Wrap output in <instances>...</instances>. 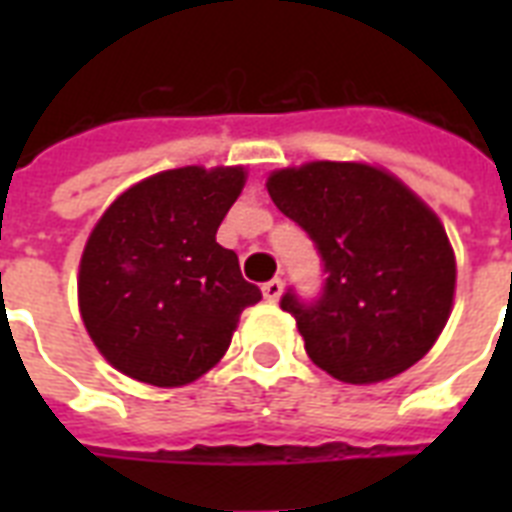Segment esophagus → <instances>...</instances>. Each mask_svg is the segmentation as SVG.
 <instances>
[{
    "label": "esophagus",
    "instance_id": "34e87169",
    "mask_svg": "<svg viewBox=\"0 0 512 512\" xmlns=\"http://www.w3.org/2000/svg\"><path fill=\"white\" fill-rule=\"evenodd\" d=\"M281 279H271V281H265L263 284V297L265 300H271V303H276L281 297Z\"/></svg>",
    "mask_w": 512,
    "mask_h": 512
}]
</instances>
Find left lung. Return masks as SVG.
I'll return each mask as SVG.
<instances>
[{"instance_id": "obj_1", "label": "left lung", "mask_w": 512, "mask_h": 512, "mask_svg": "<svg viewBox=\"0 0 512 512\" xmlns=\"http://www.w3.org/2000/svg\"><path fill=\"white\" fill-rule=\"evenodd\" d=\"M273 204L319 249L324 287L295 289V316L316 366L350 385L396 377L438 340L452 313V244L433 209L398 177L358 162H311L268 177Z\"/></svg>"}]
</instances>
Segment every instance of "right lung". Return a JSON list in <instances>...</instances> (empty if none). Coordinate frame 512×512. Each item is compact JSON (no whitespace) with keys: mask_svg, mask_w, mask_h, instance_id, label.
<instances>
[{"mask_svg":"<svg viewBox=\"0 0 512 512\" xmlns=\"http://www.w3.org/2000/svg\"><path fill=\"white\" fill-rule=\"evenodd\" d=\"M244 167H180L124 191L92 228L79 263V311L111 366L156 388L193 382L225 356L263 292L215 233Z\"/></svg>","mask_w":512,"mask_h":512,"instance_id":"add662e5","label":"right lung"}]
</instances>
